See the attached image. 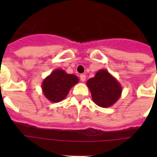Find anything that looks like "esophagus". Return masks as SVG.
<instances>
[{
	"instance_id": "1",
	"label": "esophagus",
	"mask_w": 157,
	"mask_h": 157,
	"mask_svg": "<svg viewBox=\"0 0 157 157\" xmlns=\"http://www.w3.org/2000/svg\"><path fill=\"white\" fill-rule=\"evenodd\" d=\"M86 76L85 74H81V75H80V79H81V81H82V82H84V81H86Z\"/></svg>"
}]
</instances>
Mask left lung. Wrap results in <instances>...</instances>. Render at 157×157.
Returning <instances> with one entry per match:
<instances>
[{
  "label": "left lung",
  "mask_w": 157,
  "mask_h": 157,
  "mask_svg": "<svg viewBox=\"0 0 157 157\" xmlns=\"http://www.w3.org/2000/svg\"><path fill=\"white\" fill-rule=\"evenodd\" d=\"M86 85L94 103L101 107H111L121 96V84L105 69L97 71L95 76L87 81Z\"/></svg>",
  "instance_id": "obj_1"
}]
</instances>
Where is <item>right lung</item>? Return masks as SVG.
I'll use <instances>...</instances> for the list:
<instances>
[{"label": "right lung", "instance_id": "obj_1", "mask_svg": "<svg viewBox=\"0 0 157 157\" xmlns=\"http://www.w3.org/2000/svg\"><path fill=\"white\" fill-rule=\"evenodd\" d=\"M79 82L76 75L67 74L63 69H55L46 76L41 84L42 92L45 98L52 103L63 100L71 87Z\"/></svg>", "mask_w": 157, "mask_h": 157}]
</instances>
